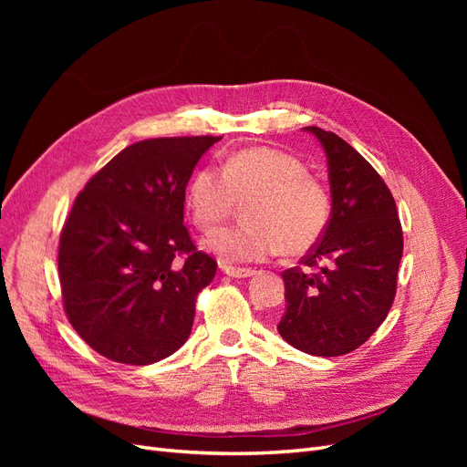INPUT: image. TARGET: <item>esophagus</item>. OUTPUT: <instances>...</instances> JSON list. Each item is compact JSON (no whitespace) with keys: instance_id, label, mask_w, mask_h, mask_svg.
I'll return each mask as SVG.
<instances>
[{"instance_id":"obj_1","label":"esophagus","mask_w":467,"mask_h":467,"mask_svg":"<svg viewBox=\"0 0 467 467\" xmlns=\"http://www.w3.org/2000/svg\"><path fill=\"white\" fill-rule=\"evenodd\" d=\"M222 273L228 275L232 278H249L255 275V271H251V268H235V266H222Z\"/></svg>"}]
</instances>
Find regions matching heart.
I'll return each instance as SVG.
<instances>
[{
    "mask_svg": "<svg viewBox=\"0 0 467 467\" xmlns=\"http://www.w3.org/2000/svg\"><path fill=\"white\" fill-rule=\"evenodd\" d=\"M245 204V222L206 235L204 249L223 263H255L285 251L298 257L317 245L331 220V194L307 165L278 150H244L223 167H204L189 189L194 223L202 230Z\"/></svg>",
    "mask_w": 467,
    "mask_h": 467,
    "instance_id": "obj_1",
    "label": "heart"
}]
</instances>
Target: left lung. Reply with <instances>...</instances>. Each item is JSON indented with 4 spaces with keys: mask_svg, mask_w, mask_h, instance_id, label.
<instances>
[{
    "mask_svg": "<svg viewBox=\"0 0 467 467\" xmlns=\"http://www.w3.org/2000/svg\"><path fill=\"white\" fill-rule=\"evenodd\" d=\"M327 158L331 220L302 266L282 273L286 312L278 333L314 357L358 348L386 319L395 298L403 232L386 182L333 132L306 126Z\"/></svg>",
    "mask_w": 467,
    "mask_h": 467,
    "instance_id": "obj_1",
    "label": "left lung"
}]
</instances>
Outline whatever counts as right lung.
Masks as SVG:
<instances>
[{"label":"right lung","mask_w":467,"mask_h":467,"mask_svg":"<svg viewBox=\"0 0 467 467\" xmlns=\"http://www.w3.org/2000/svg\"><path fill=\"white\" fill-rule=\"evenodd\" d=\"M218 140L132 144L78 194L60 235L58 273L67 319L99 355L146 366L189 338L196 296L218 265L196 251L182 208L196 163Z\"/></svg>","instance_id":"obj_1"}]
</instances>
